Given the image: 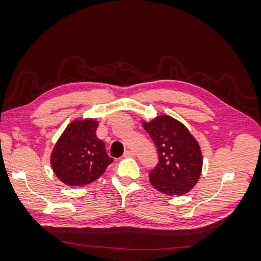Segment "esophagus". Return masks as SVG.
Here are the masks:
<instances>
[{
  "instance_id": "esophagus-1",
  "label": "esophagus",
  "mask_w": 261,
  "mask_h": 261,
  "mask_svg": "<svg viewBox=\"0 0 261 261\" xmlns=\"http://www.w3.org/2000/svg\"><path fill=\"white\" fill-rule=\"evenodd\" d=\"M134 155H135V153H134V151H132V150H126V151L123 154L124 158H130V156H134Z\"/></svg>"
}]
</instances>
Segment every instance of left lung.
<instances>
[{"label": "left lung", "instance_id": "obj_1", "mask_svg": "<svg viewBox=\"0 0 261 261\" xmlns=\"http://www.w3.org/2000/svg\"><path fill=\"white\" fill-rule=\"evenodd\" d=\"M158 149L159 162L149 172L151 185L165 195H184L196 185L202 168L198 143L185 126L168 115L144 123Z\"/></svg>", "mask_w": 261, "mask_h": 261}]
</instances>
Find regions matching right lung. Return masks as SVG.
<instances>
[{
    "label": "right lung",
    "instance_id": "1",
    "mask_svg": "<svg viewBox=\"0 0 261 261\" xmlns=\"http://www.w3.org/2000/svg\"><path fill=\"white\" fill-rule=\"evenodd\" d=\"M97 121L70 123L62 134L51 155L53 171L69 186H84L103 174L113 158L106 151L103 140L97 137Z\"/></svg>",
    "mask_w": 261,
    "mask_h": 261
}]
</instances>
